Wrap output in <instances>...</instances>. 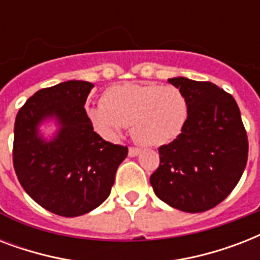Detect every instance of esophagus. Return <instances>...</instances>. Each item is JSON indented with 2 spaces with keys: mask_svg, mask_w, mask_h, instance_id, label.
<instances>
[{
  "mask_svg": "<svg viewBox=\"0 0 260 260\" xmlns=\"http://www.w3.org/2000/svg\"><path fill=\"white\" fill-rule=\"evenodd\" d=\"M140 150L136 148V147H129V151H128V155H129L131 158H134V156H138Z\"/></svg>",
  "mask_w": 260,
  "mask_h": 260,
  "instance_id": "obj_1",
  "label": "esophagus"
}]
</instances>
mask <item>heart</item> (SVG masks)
Wrapping results in <instances>:
<instances>
[{
    "label": "heart",
    "mask_w": 260,
    "mask_h": 260,
    "mask_svg": "<svg viewBox=\"0 0 260 260\" xmlns=\"http://www.w3.org/2000/svg\"><path fill=\"white\" fill-rule=\"evenodd\" d=\"M187 101L175 86L155 83H126L108 89L102 105L87 106L91 125L102 138H118L124 126L144 147H159L174 142L187 120Z\"/></svg>",
    "instance_id": "obj_1"
}]
</instances>
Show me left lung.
Masks as SVG:
<instances>
[{
	"mask_svg": "<svg viewBox=\"0 0 260 260\" xmlns=\"http://www.w3.org/2000/svg\"><path fill=\"white\" fill-rule=\"evenodd\" d=\"M187 101V120L174 142L159 148L150 182L167 205L187 213L224 201L242 178L248 140L235 98L212 82L170 78Z\"/></svg>",
	"mask_w": 260,
	"mask_h": 260,
	"instance_id": "obj_1",
	"label": "left lung"
}]
</instances>
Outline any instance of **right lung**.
Masks as SVG:
<instances>
[{"instance_id": "right-lung-1", "label": "right lung", "mask_w": 260, "mask_h": 260, "mask_svg": "<svg viewBox=\"0 0 260 260\" xmlns=\"http://www.w3.org/2000/svg\"><path fill=\"white\" fill-rule=\"evenodd\" d=\"M93 87L86 81H67L39 90L21 106L14 122L13 166L22 189L44 209L64 217L101 205L128 155V147L94 132L85 110ZM47 119L59 126L50 141L40 134Z\"/></svg>"}]
</instances>
